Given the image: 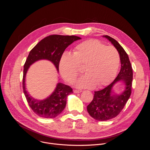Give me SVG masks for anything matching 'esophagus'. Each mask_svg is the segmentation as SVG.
Returning a JSON list of instances; mask_svg holds the SVG:
<instances>
[{"label": "esophagus", "mask_w": 150, "mask_h": 150, "mask_svg": "<svg viewBox=\"0 0 150 150\" xmlns=\"http://www.w3.org/2000/svg\"><path fill=\"white\" fill-rule=\"evenodd\" d=\"M82 91V90H74V93H81Z\"/></svg>", "instance_id": "esophagus-1"}]
</instances>
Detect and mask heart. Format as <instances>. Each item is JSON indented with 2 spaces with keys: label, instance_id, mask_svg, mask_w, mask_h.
<instances>
[{
  "label": "heart",
  "instance_id": "heart-1",
  "mask_svg": "<svg viewBox=\"0 0 150 150\" xmlns=\"http://www.w3.org/2000/svg\"><path fill=\"white\" fill-rule=\"evenodd\" d=\"M120 63L117 50L113 46H105L97 40L91 39L78 45L74 53H64L60 60L61 75L72 82L83 67L85 74L76 82L78 88L101 87L108 84L116 75Z\"/></svg>",
  "mask_w": 150,
  "mask_h": 150
}]
</instances>
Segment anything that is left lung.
Here are the masks:
<instances>
[{"mask_svg": "<svg viewBox=\"0 0 150 150\" xmlns=\"http://www.w3.org/2000/svg\"><path fill=\"white\" fill-rule=\"evenodd\" d=\"M108 38L119 52L121 69L116 79L104 89L94 91V98L87 105V111L94 119L105 121L116 117L122 110L131 94L133 71L127 54L119 42L109 35H103ZM122 80L125 85V91L120 95H116L112 91L113 85Z\"/></svg>", "mask_w": 150, "mask_h": 150, "instance_id": "1", "label": "left lung"}]
</instances>
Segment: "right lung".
I'll return each instance as SVG.
<instances>
[{
	"instance_id": "add662e5",
	"label": "right lung",
	"mask_w": 150,
	"mask_h": 150,
	"mask_svg": "<svg viewBox=\"0 0 150 150\" xmlns=\"http://www.w3.org/2000/svg\"><path fill=\"white\" fill-rule=\"evenodd\" d=\"M80 39L75 35H50L41 40L30 51L24 66L23 87L30 108L40 117L54 118L60 115L65 108L68 96L72 93L73 90L68 85L58 83L53 93L47 98L42 100L34 99L25 88V76L29 67L37 60L46 59L54 64L58 71L64 51L74 41Z\"/></svg>"
}]
</instances>
